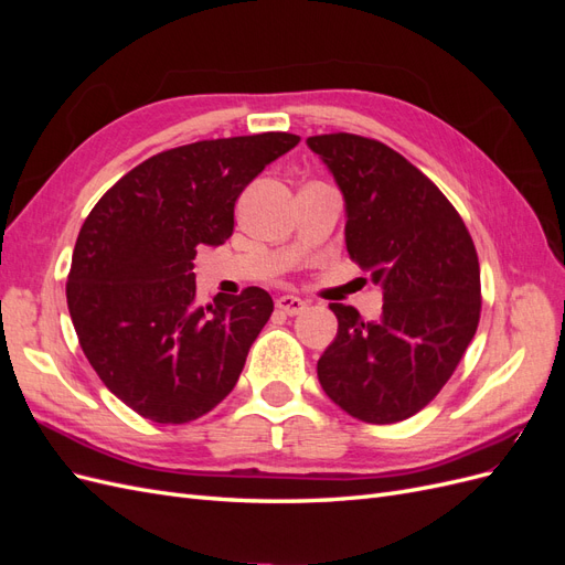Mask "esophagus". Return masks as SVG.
Listing matches in <instances>:
<instances>
[{
    "label": "esophagus",
    "instance_id": "34e87169",
    "mask_svg": "<svg viewBox=\"0 0 565 565\" xmlns=\"http://www.w3.org/2000/svg\"><path fill=\"white\" fill-rule=\"evenodd\" d=\"M276 309L285 316H299L306 311V301L299 297H292V295H282L276 299Z\"/></svg>",
    "mask_w": 565,
    "mask_h": 565
}]
</instances>
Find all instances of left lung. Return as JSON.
Masks as SVG:
<instances>
[{"mask_svg":"<svg viewBox=\"0 0 565 565\" xmlns=\"http://www.w3.org/2000/svg\"><path fill=\"white\" fill-rule=\"evenodd\" d=\"M347 202V249L382 287V316L330 303L322 391L367 424L417 415L452 377L481 318V268L465 221L401 152L355 134L306 139Z\"/></svg>","mask_w":565,"mask_h":565,"instance_id":"left-lung-1","label":"left lung"}]
</instances>
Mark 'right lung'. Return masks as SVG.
<instances>
[{
  "label": "right lung",
  "instance_id": "obj_1",
  "mask_svg": "<svg viewBox=\"0 0 565 565\" xmlns=\"http://www.w3.org/2000/svg\"><path fill=\"white\" fill-rule=\"evenodd\" d=\"M299 143L266 131L158 152L96 202L77 235L67 309L110 393L158 424L207 415L233 391L273 313L262 287L195 303L200 245L233 235L235 200Z\"/></svg>",
  "mask_w": 565,
  "mask_h": 565
}]
</instances>
